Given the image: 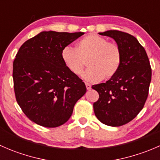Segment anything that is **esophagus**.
I'll return each mask as SVG.
<instances>
[{
	"instance_id": "obj_1",
	"label": "esophagus",
	"mask_w": 160,
	"mask_h": 160,
	"mask_svg": "<svg viewBox=\"0 0 160 160\" xmlns=\"http://www.w3.org/2000/svg\"><path fill=\"white\" fill-rule=\"evenodd\" d=\"M85 85H86V88H87V89H88V90L91 89V85H90V83H85Z\"/></svg>"
}]
</instances>
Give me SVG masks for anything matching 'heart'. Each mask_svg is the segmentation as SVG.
Listing matches in <instances>:
<instances>
[{
	"instance_id": "heart-1",
	"label": "heart",
	"mask_w": 160,
	"mask_h": 160,
	"mask_svg": "<svg viewBox=\"0 0 160 160\" xmlns=\"http://www.w3.org/2000/svg\"><path fill=\"white\" fill-rule=\"evenodd\" d=\"M61 57L66 67L72 73L82 72L88 59L89 68L83 73V78L89 82L109 80L116 75L122 64V51L117 44L108 42L106 38L90 34L79 40L74 49L67 46L62 49Z\"/></svg>"
}]
</instances>
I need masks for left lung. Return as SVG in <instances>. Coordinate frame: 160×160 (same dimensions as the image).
Listing matches in <instances>:
<instances>
[{"instance_id":"obj_1","label":"left lung","mask_w":160,"mask_h":160,"mask_svg":"<svg viewBox=\"0 0 160 160\" xmlns=\"http://www.w3.org/2000/svg\"><path fill=\"white\" fill-rule=\"evenodd\" d=\"M99 34L116 42L122 60L114 77L106 83L92 86L99 93L93 111L104 125L121 126L135 118L144 107L151 82V67L146 50L133 35L118 30Z\"/></svg>"}]
</instances>
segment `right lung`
Masks as SVG:
<instances>
[{
  "instance_id": "1",
  "label": "right lung",
  "mask_w": 160,
  "mask_h": 160,
  "mask_svg": "<svg viewBox=\"0 0 160 160\" xmlns=\"http://www.w3.org/2000/svg\"><path fill=\"white\" fill-rule=\"evenodd\" d=\"M83 34L42 32L18 52L13 62L16 101L35 123L46 128L63 125L86 93L83 80L66 67L61 57L62 49Z\"/></svg>"
}]
</instances>
